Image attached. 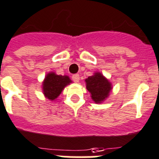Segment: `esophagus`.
Returning <instances> with one entry per match:
<instances>
[{
	"label": "esophagus",
	"instance_id": "34e87169",
	"mask_svg": "<svg viewBox=\"0 0 159 159\" xmlns=\"http://www.w3.org/2000/svg\"><path fill=\"white\" fill-rule=\"evenodd\" d=\"M72 80H73L74 82L77 83V82H79V81H80V75H79L78 74H75V75H72Z\"/></svg>",
	"mask_w": 159,
	"mask_h": 159
}]
</instances>
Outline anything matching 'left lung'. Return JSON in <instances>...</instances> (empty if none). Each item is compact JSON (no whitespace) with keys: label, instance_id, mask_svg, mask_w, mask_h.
<instances>
[{"label":"left lung","instance_id":"1","mask_svg":"<svg viewBox=\"0 0 159 159\" xmlns=\"http://www.w3.org/2000/svg\"><path fill=\"white\" fill-rule=\"evenodd\" d=\"M86 88L91 93V97L95 102H101L107 98L111 84L100 73H96L93 76H89L85 80Z\"/></svg>","mask_w":159,"mask_h":159}]
</instances>
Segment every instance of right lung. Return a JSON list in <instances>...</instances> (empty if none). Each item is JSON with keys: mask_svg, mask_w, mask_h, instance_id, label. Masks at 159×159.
<instances>
[{"mask_svg": "<svg viewBox=\"0 0 159 159\" xmlns=\"http://www.w3.org/2000/svg\"><path fill=\"white\" fill-rule=\"evenodd\" d=\"M71 81L66 75H57L54 73H49L43 82V93L48 99L54 100L60 95L65 86Z\"/></svg>", "mask_w": 159, "mask_h": 159, "instance_id": "add662e5", "label": "right lung"}]
</instances>
